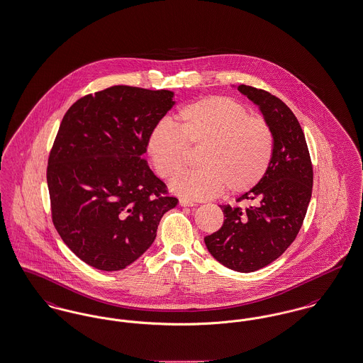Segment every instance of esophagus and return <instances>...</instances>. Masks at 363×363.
Segmentation results:
<instances>
[{"label": "esophagus", "instance_id": "1", "mask_svg": "<svg viewBox=\"0 0 363 363\" xmlns=\"http://www.w3.org/2000/svg\"><path fill=\"white\" fill-rule=\"evenodd\" d=\"M179 206L181 207H194L196 204L190 200H186V199H179Z\"/></svg>", "mask_w": 363, "mask_h": 363}]
</instances>
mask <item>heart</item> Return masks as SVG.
Returning <instances> with one entry per match:
<instances>
[{
    "mask_svg": "<svg viewBox=\"0 0 363 363\" xmlns=\"http://www.w3.org/2000/svg\"><path fill=\"white\" fill-rule=\"evenodd\" d=\"M177 128L157 122L147 140V152L163 179L182 170L188 147H203L197 157L200 169L177 177L172 189L190 200L255 188L267 173L274 155L269 125L228 96H208L181 107Z\"/></svg>",
    "mask_w": 363,
    "mask_h": 363,
    "instance_id": "b5f03b06",
    "label": "heart"
}]
</instances>
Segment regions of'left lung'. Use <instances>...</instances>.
<instances>
[{"label":"left lung","instance_id":"obj_1","mask_svg":"<svg viewBox=\"0 0 363 363\" xmlns=\"http://www.w3.org/2000/svg\"><path fill=\"white\" fill-rule=\"evenodd\" d=\"M238 91L259 106L274 135V155L259 184L237 201L245 208L220 206L223 225L204 238L208 252L227 268L255 272L280 257L299 233L313 188V166L303 130L287 104L255 86Z\"/></svg>","mask_w":363,"mask_h":363}]
</instances>
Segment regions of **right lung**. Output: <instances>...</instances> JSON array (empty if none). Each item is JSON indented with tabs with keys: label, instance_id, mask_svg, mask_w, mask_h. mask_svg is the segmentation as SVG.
<instances>
[{
	"label": "right lung",
	"instance_id": "right-lung-1",
	"mask_svg": "<svg viewBox=\"0 0 363 363\" xmlns=\"http://www.w3.org/2000/svg\"><path fill=\"white\" fill-rule=\"evenodd\" d=\"M173 98L167 89L110 86L74 102L62 118L48 162L52 223L96 269L120 271L136 261L178 204L143 157Z\"/></svg>",
	"mask_w": 363,
	"mask_h": 363
}]
</instances>
